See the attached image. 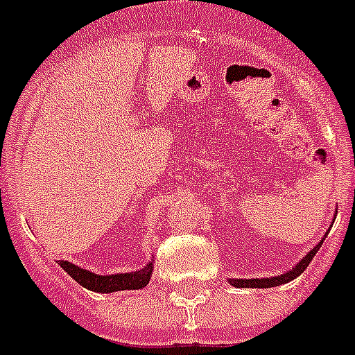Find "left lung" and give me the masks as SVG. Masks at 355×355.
I'll list each match as a JSON object with an SVG mask.
<instances>
[{
  "mask_svg": "<svg viewBox=\"0 0 355 355\" xmlns=\"http://www.w3.org/2000/svg\"><path fill=\"white\" fill-rule=\"evenodd\" d=\"M336 214H338V211H336ZM334 219H336V217H334ZM329 232H330V228H329ZM329 232L323 235L322 241L318 242L316 246L309 251L307 255L300 260L298 264L291 269V271H286V272H282V275H278V277H269V278H228L230 286L239 287V289H241V287H257V289H269V287H277V286H282V284H287V282L295 280V278H298L300 275H302V272L307 269V266L311 264V260H313L314 255H316L318 251H320V248H322L323 241H325V237L329 235Z\"/></svg>",
  "mask_w": 355,
  "mask_h": 355,
  "instance_id": "8db88e82",
  "label": "left lung"
}]
</instances>
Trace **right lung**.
I'll return each mask as SVG.
<instances>
[{
  "label": "right lung",
  "mask_w": 355,
  "mask_h": 355,
  "mask_svg": "<svg viewBox=\"0 0 355 355\" xmlns=\"http://www.w3.org/2000/svg\"><path fill=\"white\" fill-rule=\"evenodd\" d=\"M59 266L68 272L69 277L78 282L80 286L86 287L95 293L109 295L116 291H129V289H144L153 277V260L147 266H144L138 271L131 272H114V275H96L93 271H87L84 268L71 264L68 260H59Z\"/></svg>",
  "instance_id": "right-lung-1"
}]
</instances>
